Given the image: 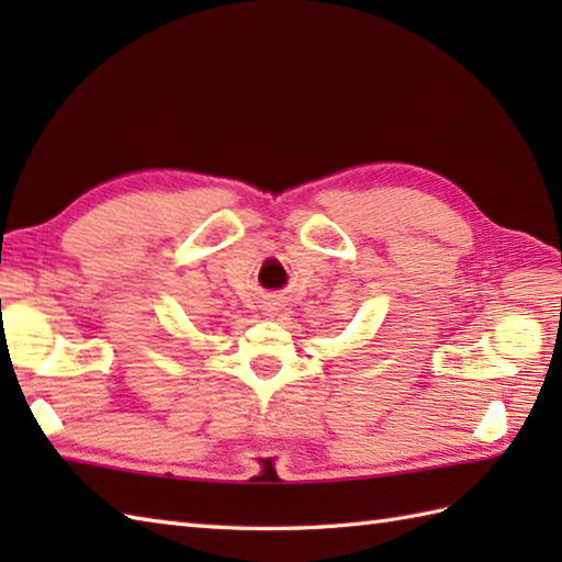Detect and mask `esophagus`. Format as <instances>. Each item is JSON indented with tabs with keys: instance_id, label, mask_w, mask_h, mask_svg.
Segmentation results:
<instances>
[{
	"instance_id": "1",
	"label": "esophagus",
	"mask_w": 562,
	"mask_h": 562,
	"mask_svg": "<svg viewBox=\"0 0 562 562\" xmlns=\"http://www.w3.org/2000/svg\"><path fill=\"white\" fill-rule=\"evenodd\" d=\"M268 306H270V308H268V312H278V302H270Z\"/></svg>"
}]
</instances>
